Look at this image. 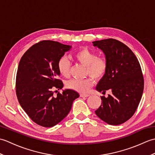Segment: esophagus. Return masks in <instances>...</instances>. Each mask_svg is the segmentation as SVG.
<instances>
[{
	"label": "esophagus",
	"instance_id": "1",
	"mask_svg": "<svg viewBox=\"0 0 155 155\" xmlns=\"http://www.w3.org/2000/svg\"><path fill=\"white\" fill-rule=\"evenodd\" d=\"M80 96H81V97H89V94H81Z\"/></svg>",
	"mask_w": 155,
	"mask_h": 155
}]
</instances>
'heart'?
Wrapping results in <instances>:
<instances>
[{"label":"heart","instance_id":"heart-1","mask_svg":"<svg viewBox=\"0 0 155 155\" xmlns=\"http://www.w3.org/2000/svg\"><path fill=\"white\" fill-rule=\"evenodd\" d=\"M73 57L75 61L81 64L86 67V74L89 75L93 79L101 80L106 74L108 68V63L106 58L97 57L94 52L87 48H81L76 51ZM57 68L59 73L64 78H68L71 74V64L66 57H62L58 61ZM93 85L91 78L84 79L73 78L67 82V87L70 89L79 93H85Z\"/></svg>","mask_w":155,"mask_h":155}]
</instances>
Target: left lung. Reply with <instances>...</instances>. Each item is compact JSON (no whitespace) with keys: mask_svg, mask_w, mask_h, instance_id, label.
Listing matches in <instances>:
<instances>
[{"mask_svg":"<svg viewBox=\"0 0 155 155\" xmlns=\"http://www.w3.org/2000/svg\"><path fill=\"white\" fill-rule=\"evenodd\" d=\"M103 51L108 63L106 74L98 82L97 91H109L101 97L102 104L95 113L110 125L123 124L132 117L142 97L144 79L140 65L133 51L116 39L93 42Z\"/></svg>","mask_w":155,"mask_h":155,"instance_id":"1","label":"left lung"}]
</instances>
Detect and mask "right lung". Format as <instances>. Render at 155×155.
<instances>
[{
  "label": "right lung",
  "mask_w": 155,
  "mask_h": 155,
  "mask_svg": "<svg viewBox=\"0 0 155 155\" xmlns=\"http://www.w3.org/2000/svg\"><path fill=\"white\" fill-rule=\"evenodd\" d=\"M71 46L52 41H42L32 45L19 62L16 78L18 101L35 123L52 127L67 116L73 101L79 94L66 89L54 96V89H61L63 83L57 63Z\"/></svg>",
  "instance_id": "1"
}]
</instances>
